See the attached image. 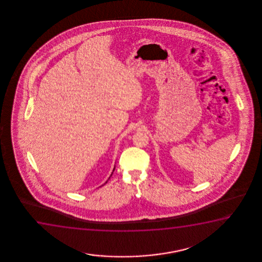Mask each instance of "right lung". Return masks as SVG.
I'll return each mask as SVG.
<instances>
[{"label": "right lung", "instance_id": "1", "mask_svg": "<svg viewBox=\"0 0 262 262\" xmlns=\"http://www.w3.org/2000/svg\"><path fill=\"white\" fill-rule=\"evenodd\" d=\"M114 170H115V168H114ZM112 173H113V172H112Z\"/></svg>", "mask_w": 262, "mask_h": 262}]
</instances>
